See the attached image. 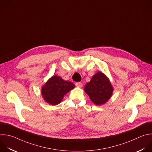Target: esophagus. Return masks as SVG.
<instances>
[{
  "label": "esophagus",
  "mask_w": 152,
  "mask_h": 152,
  "mask_svg": "<svg viewBox=\"0 0 152 152\" xmlns=\"http://www.w3.org/2000/svg\"><path fill=\"white\" fill-rule=\"evenodd\" d=\"M75 85H76V86L77 87H79V88H81V87H82V86H83V84H82L81 82H76V83H75Z\"/></svg>",
  "instance_id": "obj_1"
}]
</instances>
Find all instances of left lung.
Returning <instances> with one entry per match:
<instances>
[{
    "label": "left lung",
    "mask_w": 152,
    "mask_h": 152,
    "mask_svg": "<svg viewBox=\"0 0 152 152\" xmlns=\"http://www.w3.org/2000/svg\"><path fill=\"white\" fill-rule=\"evenodd\" d=\"M83 90L94 104L101 106L109 100L114 89L107 76L102 72H98L86 84Z\"/></svg>",
    "instance_id": "8db88e82"
}]
</instances>
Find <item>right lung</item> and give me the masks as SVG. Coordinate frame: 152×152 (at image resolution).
I'll return each instance as SVG.
<instances>
[{
    "label": "right lung",
    "mask_w": 152,
    "mask_h": 152,
    "mask_svg": "<svg viewBox=\"0 0 152 152\" xmlns=\"http://www.w3.org/2000/svg\"><path fill=\"white\" fill-rule=\"evenodd\" d=\"M75 87V85L72 82L54 75L42 86L41 94L45 102L56 106L60 104L65 95Z\"/></svg>",
    "instance_id": "right-lung-1"
}]
</instances>
